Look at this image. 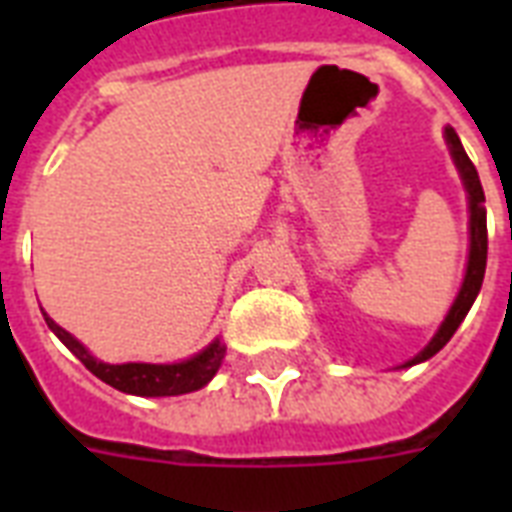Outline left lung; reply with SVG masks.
<instances>
[{
  "label": "left lung",
  "mask_w": 512,
  "mask_h": 512,
  "mask_svg": "<svg viewBox=\"0 0 512 512\" xmlns=\"http://www.w3.org/2000/svg\"><path fill=\"white\" fill-rule=\"evenodd\" d=\"M446 143H449V151L454 156V164L460 170L462 180H465V188H468L470 196V257H468V273H465V281H462V289L457 300H454L452 311L444 319L441 329L436 332V337L428 342V348L417 353L412 361H406L404 366L420 364V361H428L430 356H436L438 350L444 348L446 342L452 340V335L457 332V327L462 324V319L468 316L470 305L478 297V289L484 284L486 273V249H489V236H486V207H484V188H481V180H478V172L473 167V162L465 154L460 138L452 127H446Z\"/></svg>",
  "instance_id": "8db88e82"
}]
</instances>
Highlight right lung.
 Returning a JSON list of instances; mask_svg holds the SVG:
<instances>
[{"label":"right lung","mask_w":512,"mask_h":512,"mask_svg":"<svg viewBox=\"0 0 512 512\" xmlns=\"http://www.w3.org/2000/svg\"><path fill=\"white\" fill-rule=\"evenodd\" d=\"M44 321L58 335V340L98 380H103L111 388L122 390V393H132V396H180V393L204 388L215 377V372L220 369V361L225 356V345L215 340L212 345L201 350L199 356L188 358L183 364H103L98 358H92L82 342L74 340L63 327H58L47 313H44Z\"/></svg>","instance_id":"1"}]
</instances>
